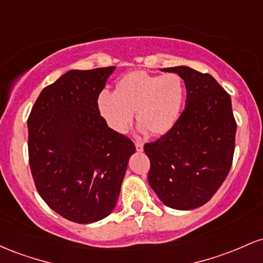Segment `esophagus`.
I'll use <instances>...</instances> for the list:
<instances>
[{
    "mask_svg": "<svg viewBox=\"0 0 263 263\" xmlns=\"http://www.w3.org/2000/svg\"><path fill=\"white\" fill-rule=\"evenodd\" d=\"M135 146H136V149H137V152H142V151H143V142L141 140L136 141Z\"/></svg>",
    "mask_w": 263,
    "mask_h": 263,
    "instance_id": "esophagus-1",
    "label": "esophagus"
}]
</instances>
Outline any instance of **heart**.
<instances>
[{"instance_id": "heart-1", "label": "heart", "mask_w": 263, "mask_h": 263, "mask_svg": "<svg viewBox=\"0 0 263 263\" xmlns=\"http://www.w3.org/2000/svg\"><path fill=\"white\" fill-rule=\"evenodd\" d=\"M186 89L176 73L152 75L132 71L117 83L116 91L104 90L98 99L101 116L108 127L125 132L135 119L156 135H163L176 125L185 100Z\"/></svg>"}]
</instances>
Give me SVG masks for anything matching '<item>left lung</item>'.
<instances>
[{
  "label": "left lung",
  "instance_id": "8db88e82",
  "mask_svg": "<svg viewBox=\"0 0 263 263\" xmlns=\"http://www.w3.org/2000/svg\"><path fill=\"white\" fill-rule=\"evenodd\" d=\"M162 70L182 78L186 101L176 125L144 144L148 183L167 206L195 209L213 198L230 172L236 135L231 99L210 74L189 66Z\"/></svg>",
  "mask_w": 263,
  "mask_h": 263
}]
</instances>
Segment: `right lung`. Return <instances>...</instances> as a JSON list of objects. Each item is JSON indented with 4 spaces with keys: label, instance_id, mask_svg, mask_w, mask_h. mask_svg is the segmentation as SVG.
<instances>
[{
    "label": "right lung",
    "instance_id": "obj_1",
    "mask_svg": "<svg viewBox=\"0 0 263 263\" xmlns=\"http://www.w3.org/2000/svg\"><path fill=\"white\" fill-rule=\"evenodd\" d=\"M116 66L70 70L42 90L28 117L29 165L39 195L63 218L90 224L114 210L129 138L100 115L98 99Z\"/></svg>",
    "mask_w": 263,
    "mask_h": 263
}]
</instances>
